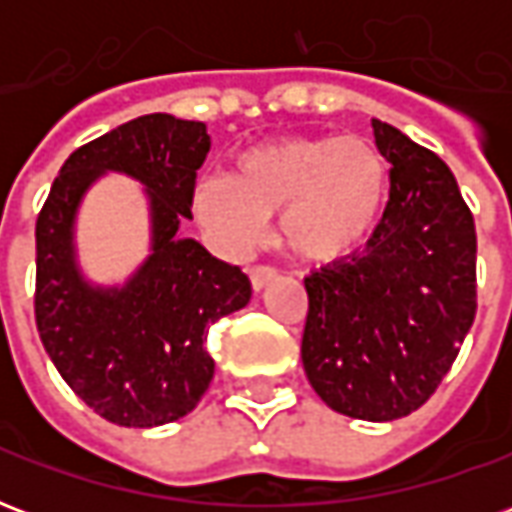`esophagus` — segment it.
Listing matches in <instances>:
<instances>
[{
	"label": "esophagus",
	"mask_w": 512,
	"mask_h": 512,
	"mask_svg": "<svg viewBox=\"0 0 512 512\" xmlns=\"http://www.w3.org/2000/svg\"><path fill=\"white\" fill-rule=\"evenodd\" d=\"M277 277H279V271H277V268H271V266L249 268V279H252V288H255V290H263L268 282H274Z\"/></svg>",
	"instance_id": "1"
}]
</instances>
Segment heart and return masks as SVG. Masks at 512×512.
Instances as JSON below:
<instances>
[{
    "label": "heart",
    "mask_w": 512,
    "mask_h": 512,
    "mask_svg": "<svg viewBox=\"0 0 512 512\" xmlns=\"http://www.w3.org/2000/svg\"><path fill=\"white\" fill-rule=\"evenodd\" d=\"M386 200V158L362 136L274 139L235 158V175H202L191 186V213L222 252H246L279 213L282 246L318 266L362 252Z\"/></svg>",
    "instance_id": "1"
}]
</instances>
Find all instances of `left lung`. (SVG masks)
I'll use <instances>...</instances> for the list:
<instances>
[{"label": "left lung", "mask_w": 512, "mask_h": 512, "mask_svg": "<svg viewBox=\"0 0 512 512\" xmlns=\"http://www.w3.org/2000/svg\"><path fill=\"white\" fill-rule=\"evenodd\" d=\"M389 202L365 252L304 279L301 362L323 403L392 422L428 400L477 312V233L450 167L373 120Z\"/></svg>", "instance_id": "left-lung-1"}]
</instances>
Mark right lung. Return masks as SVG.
Instances as JSON below:
<instances>
[{
  "label": "right lung",
  "mask_w": 512,
  "mask_h": 512,
  "mask_svg": "<svg viewBox=\"0 0 512 512\" xmlns=\"http://www.w3.org/2000/svg\"><path fill=\"white\" fill-rule=\"evenodd\" d=\"M211 150L205 123L145 115L73 150L38 213L35 321L65 384L95 414L123 428L186 417L213 378L208 326L249 304L238 266L183 235L191 186ZM104 171L146 186L151 255L120 289L83 279L72 227L83 191Z\"/></svg>",
  "instance_id": "obj_1"
}]
</instances>
